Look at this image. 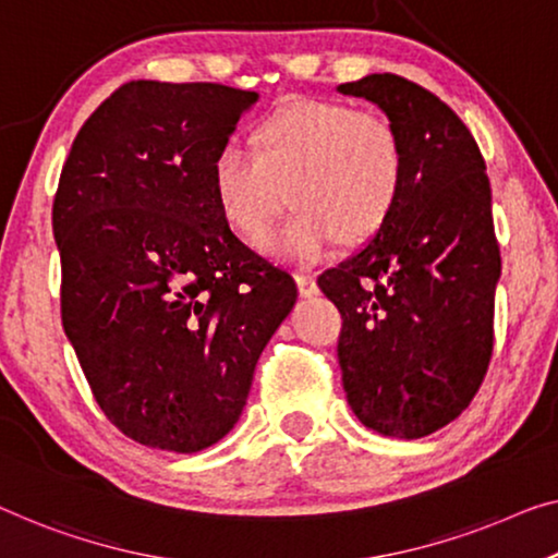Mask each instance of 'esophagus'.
I'll return each mask as SVG.
<instances>
[{"label":"esophagus","instance_id":"34e87169","mask_svg":"<svg viewBox=\"0 0 558 558\" xmlns=\"http://www.w3.org/2000/svg\"><path fill=\"white\" fill-rule=\"evenodd\" d=\"M295 282H298V290H301L303 298L318 295V282H315V276H311V272H298Z\"/></svg>","mask_w":558,"mask_h":558}]
</instances>
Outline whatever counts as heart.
<instances>
[{
    "label": "heart",
    "instance_id": "1",
    "mask_svg": "<svg viewBox=\"0 0 558 558\" xmlns=\"http://www.w3.org/2000/svg\"><path fill=\"white\" fill-rule=\"evenodd\" d=\"M213 193L232 230L263 243L282 207L298 213L268 251L315 263L338 238L363 243L384 228L403 185L398 132L378 114L328 99H293L255 130V147L226 140L213 157Z\"/></svg>",
    "mask_w": 558,
    "mask_h": 558
}]
</instances>
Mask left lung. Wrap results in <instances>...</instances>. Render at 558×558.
<instances>
[{
  "instance_id": "8db88e82",
  "label": "left lung",
  "mask_w": 558,
  "mask_h": 558,
  "mask_svg": "<svg viewBox=\"0 0 558 558\" xmlns=\"http://www.w3.org/2000/svg\"><path fill=\"white\" fill-rule=\"evenodd\" d=\"M338 93L378 105L403 149L390 218L318 278L343 315V388L363 426L423 438L461 415L492 361L501 255L486 162L459 114L411 80L368 74Z\"/></svg>"
}]
</instances>
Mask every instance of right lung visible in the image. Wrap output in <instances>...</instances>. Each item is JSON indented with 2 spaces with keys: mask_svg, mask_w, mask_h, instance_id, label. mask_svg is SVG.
<instances>
[{
  "mask_svg": "<svg viewBox=\"0 0 558 558\" xmlns=\"http://www.w3.org/2000/svg\"><path fill=\"white\" fill-rule=\"evenodd\" d=\"M255 102L215 82H128L60 174L62 326L99 409L149 448L218 444L295 305V280L240 243L213 193V157Z\"/></svg>",
  "mask_w": 558,
  "mask_h": 558,
  "instance_id": "right-lung-1",
  "label": "right lung"
}]
</instances>
